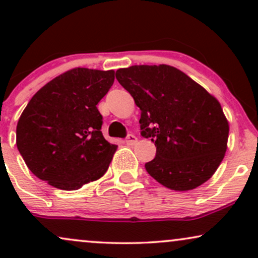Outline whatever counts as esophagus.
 I'll use <instances>...</instances> for the list:
<instances>
[{
	"mask_svg": "<svg viewBox=\"0 0 258 258\" xmlns=\"http://www.w3.org/2000/svg\"><path fill=\"white\" fill-rule=\"evenodd\" d=\"M137 143V137L133 135H128L126 138V144L127 146H133V144Z\"/></svg>",
	"mask_w": 258,
	"mask_h": 258,
	"instance_id": "1",
	"label": "esophagus"
}]
</instances>
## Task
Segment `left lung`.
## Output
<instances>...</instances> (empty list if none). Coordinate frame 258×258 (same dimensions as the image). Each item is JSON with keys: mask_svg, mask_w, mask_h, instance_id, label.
I'll return each mask as SVG.
<instances>
[{"mask_svg": "<svg viewBox=\"0 0 258 258\" xmlns=\"http://www.w3.org/2000/svg\"><path fill=\"white\" fill-rule=\"evenodd\" d=\"M141 109V135L155 143L147 172L172 190H191L216 172L227 150L229 125L203 86L166 64L133 65L116 72Z\"/></svg>", "mask_w": 258, "mask_h": 258, "instance_id": "8db88e82", "label": "left lung"}]
</instances>
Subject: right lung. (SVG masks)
<instances>
[{"instance_id":"1","label":"right lung","mask_w":258,"mask_h":258,"mask_svg":"<svg viewBox=\"0 0 258 258\" xmlns=\"http://www.w3.org/2000/svg\"><path fill=\"white\" fill-rule=\"evenodd\" d=\"M114 70L75 68L38 90L20 115L17 147L37 178L63 190L99 179L117 146L103 137L99 100Z\"/></svg>"}]
</instances>
